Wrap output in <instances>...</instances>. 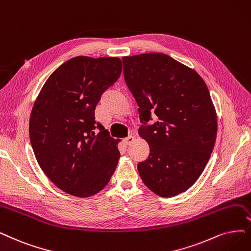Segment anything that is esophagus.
I'll return each mask as SVG.
<instances>
[{
	"label": "esophagus",
	"instance_id": "34e87169",
	"mask_svg": "<svg viewBox=\"0 0 251 251\" xmlns=\"http://www.w3.org/2000/svg\"><path fill=\"white\" fill-rule=\"evenodd\" d=\"M133 142H134V137H133V136H128L127 138H125V140H124V144H125L126 146L131 145Z\"/></svg>",
	"mask_w": 251,
	"mask_h": 251
}]
</instances>
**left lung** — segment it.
<instances>
[{
    "instance_id": "1",
    "label": "left lung",
    "mask_w": 251,
    "mask_h": 251,
    "mask_svg": "<svg viewBox=\"0 0 251 251\" xmlns=\"http://www.w3.org/2000/svg\"><path fill=\"white\" fill-rule=\"evenodd\" d=\"M124 78L140 106L138 134L149 144L137 164L146 186L172 198L197 182L209 161L217 134V115L200 74L170 55L148 52L123 57Z\"/></svg>"
}]
</instances>
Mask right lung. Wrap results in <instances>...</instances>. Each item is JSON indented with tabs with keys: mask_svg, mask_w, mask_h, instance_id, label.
Listing matches in <instances>:
<instances>
[{
	"mask_svg": "<svg viewBox=\"0 0 251 251\" xmlns=\"http://www.w3.org/2000/svg\"><path fill=\"white\" fill-rule=\"evenodd\" d=\"M121 72L116 57H74L50 74L34 102L29 132L37 162L71 196H94L115 173L119 141L102 131L95 107Z\"/></svg>",
	"mask_w": 251,
	"mask_h": 251,
	"instance_id": "add662e5",
	"label": "right lung"
}]
</instances>
